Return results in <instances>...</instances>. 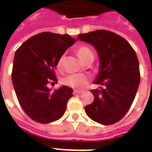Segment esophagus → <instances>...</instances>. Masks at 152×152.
Returning <instances> with one entry per match:
<instances>
[{"instance_id": "obj_1", "label": "esophagus", "mask_w": 152, "mask_h": 152, "mask_svg": "<svg viewBox=\"0 0 152 152\" xmlns=\"http://www.w3.org/2000/svg\"><path fill=\"white\" fill-rule=\"evenodd\" d=\"M83 93V91H73V94L74 95H80V94H82Z\"/></svg>"}]
</instances>
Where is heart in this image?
I'll return each mask as SVG.
<instances>
[{
	"mask_svg": "<svg viewBox=\"0 0 152 152\" xmlns=\"http://www.w3.org/2000/svg\"><path fill=\"white\" fill-rule=\"evenodd\" d=\"M76 52H77V55L79 56V58L84 61H86V59L88 57H90L91 56L94 55L93 51L87 46L79 47ZM62 61H63V56H61L57 61V67H61ZM89 80L90 79L87 75L82 74V73H76V74L68 75L66 78H64L62 80V83L66 86L71 87L75 90H81L89 83Z\"/></svg>",
	"mask_w": 152,
	"mask_h": 152,
	"instance_id": "obj_1",
	"label": "heart"
}]
</instances>
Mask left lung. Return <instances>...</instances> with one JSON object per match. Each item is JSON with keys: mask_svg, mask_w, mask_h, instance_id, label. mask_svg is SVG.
<instances>
[{"mask_svg": "<svg viewBox=\"0 0 152 152\" xmlns=\"http://www.w3.org/2000/svg\"><path fill=\"white\" fill-rule=\"evenodd\" d=\"M77 39L92 45L100 59L94 84L101 87L91 91L95 99L85 107V113L101 124H113L128 113L139 88L140 75L136 53L125 39L107 30L82 34Z\"/></svg>", "mask_w": 152, "mask_h": 152, "instance_id": "1", "label": "left lung"}]
</instances>
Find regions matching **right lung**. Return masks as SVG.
Listing matches in <instances>:
<instances>
[{
	"label": "right lung",
	"instance_id": "1",
	"mask_svg": "<svg viewBox=\"0 0 152 152\" xmlns=\"http://www.w3.org/2000/svg\"><path fill=\"white\" fill-rule=\"evenodd\" d=\"M75 42L68 34L43 32L27 39L16 50L12 85L21 107L34 121L49 124L65 113L73 89L62 85L51 92L48 85L56 84L57 61Z\"/></svg>",
	"mask_w": 152,
	"mask_h": 152
}]
</instances>
